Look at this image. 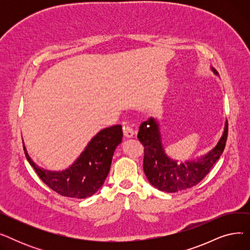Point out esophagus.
Listing matches in <instances>:
<instances>
[{"instance_id":"1","label":"esophagus","mask_w":250,"mask_h":250,"mask_svg":"<svg viewBox=\"0 0 250 250\" xmlns=\"http://www.w3.org/2000/svg\"><path fill=\"white\" fill-rule=\"evenodd\" d=\"M123 129H124V135H125V137H126V138H133V137H134L135 130H134V128H133L132 126L125 125Z\"/></svg>"}]
</instances>
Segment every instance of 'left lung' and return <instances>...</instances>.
Returning a JSON list of instances; mask_svg holds the SVG:
<instances>
[{
  "mask_svg": "<svg viewBox=\"0 0 250 250\" xmlns=\"http://www.w3.org/2000/svg\"><path fill=\"white\" fill-rule=\"evenodd\" d=\"M215 75L218 72L211 68ZM228 136L226 121L224 133L217 145L198 160L177 163L168 157L162 145L159 124L155 118L141 124L138 139L144 146L143 168L149 182L153 187L165 192H177L190 188L209 172L225 149Z\"/></svg>",
  "mask_w": 250,
  "mask_h": 250,
  "instance_id": "8db88e82",
  "label": "left lung"
}]
</instances>
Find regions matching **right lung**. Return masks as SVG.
<instances>
[{"mask_svg": "<svg viewBox=\"0 0 250 250\" xmlns=\"http://www.w3.org/2000/svg\"><path fill=\"white\" fill-rule=\"evenodd\" d=\"M121 125L101 129L89 142L78 159L62 171H49L36 165L23 149L30 165L45 185L61 195L68 198L85 199L93 195L107 177L115 148L122 143Z\"/></svg>", "mask_w": 250, "mask_h": 250, "instance_id": "obj_1", "label": "right lung"}]
</instances>
